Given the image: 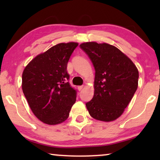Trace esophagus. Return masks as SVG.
Segmentation results:
<instances>
[{
	"mask_svg": "<svg viewBox=\"0 0 160 160\" xmlns=\"http://www.w3.org/2000/svg\"><path fill=\"white\" fill-rule=\"evenodd\" d=\"M83 88H84V86H78V90H79V91L82 90Z\"/></svg>",
	"mask_w": 160,
	"mask_h": 160,
	"instance_id": "obj_1",
	"label": "esophagus"
}]
</instances>
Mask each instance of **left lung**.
Masks as SVG:
<instances>
[{"mask_svg":"<svg viewBox=\"0 0 160 160\" xmlns=\"http://www.w3.org/2000/svg\"><path fill=\"white\" fill-rule=\"evenodd\" d=\"M95 70L94 96L86 106L94 119H117L137 90L138 71L132 61L114 46L86 42L80 44Z\"/></svg>","mask_w":160,"mask_h":160,"instance_id":"left-lung-1","label":"left lung"}]
</instances>
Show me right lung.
I'll list each match as a JSON object with an SVG mask.
<instances>
[{
  "label": "right lung",
  "instance_id": "add662e5",
  "mask_svg": "<svg viewBox=\"0 0 160 160\" xmlns=\"http://www.w3.org/2000/svg\"><path fill=\"white\" fill-rule=\"evenodd\" d=\"M78 43H58L30 61L22 73V91L34 115L43 123L65 122L76 100L67 65Z\"/></svg>",
  "mask_w": 160,
  "mask_h": 160
}]
</instances>
